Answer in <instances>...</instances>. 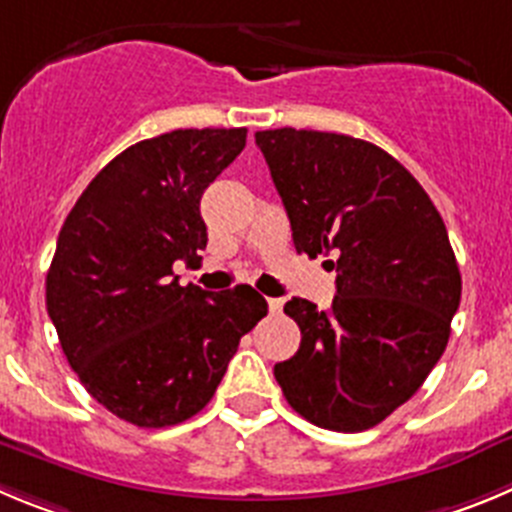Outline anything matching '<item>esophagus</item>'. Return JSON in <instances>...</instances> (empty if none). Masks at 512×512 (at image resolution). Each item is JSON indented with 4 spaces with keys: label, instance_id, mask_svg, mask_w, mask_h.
<instances>
[{
    "label": "esophagus",
    "instance_id": "esophagus-1",
    "mask_svg": "<svg viewBox=\"0 0 512 512\" xmlns=\"http://www.w3.org/2000/svg\"><path fill=\"white\" fill-rule=\"evenodd\" d=\"M267 308H270L272 315L280 313V310H283V300H280V298H267Z\"/></svg>",
    "mask_w": 512,
    "mask_h": 512
}]
</instances>
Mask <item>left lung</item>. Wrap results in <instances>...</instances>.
<instances>
[{"label":"left lung","mask_w":512,"mask_h":512,"mask_svg":"<svg viewBox=\"0 0 512 512\" xmlns=\"http://www.w3.org/2000/svg\"><path fill=\"white\" fill-rule=\"evenodd\" d=\"M295 250L331 257L336 298H293L300 348L275 364L290 407L364 432L417 394L450 341L462 278L427 191L384 148L326 131H257Z\"/></svg>","instance_id":"left-lung-1"}]
</instances>
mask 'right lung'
<instances>
[{
  "mask_svg": "<svg viewBox=\"0 0 512 512\" xmlns=\"http://www.w3.org/2000/svg\"><path fill=\"white\" fill-rule=\"evenodd\" d=\"M247 128H179L128 146L80 194L47 272V313L88 394L143 429L186 422L267 315L250 285L181 288L176 260L207 247L202 194Z\"/></svg>",
  "mask_w": 512,
  "mask_h": 512,
  "instance_id": "obj_1",
  "label": "right lung"
}]
</instances>
